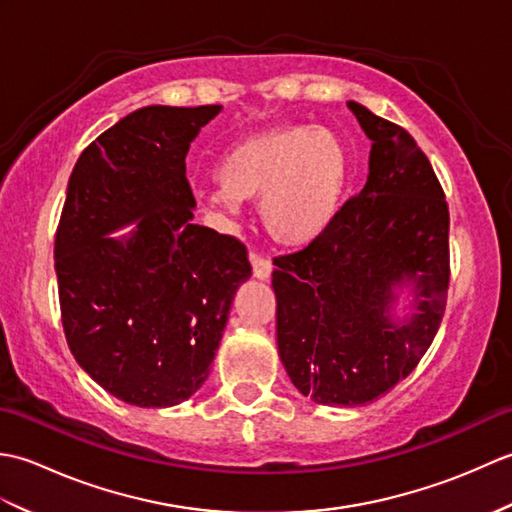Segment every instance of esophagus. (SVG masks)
<instances>
[{"mask_svg": "<svg viewBox=\"0 0 512 512\" xmlns=\"http://www.w3.org/2000/svg\"><path fill=\"white\" fill-rule=\"evenodd\" d=\"M250 266H253V277L259 281H268L270 275H273V264L268 259L259 257V255H250Z\"/></svg>", "mask_w": 512, "mask_h": 512, "instance_id": "obj_1", "label": "esophagus"}]
</instances>
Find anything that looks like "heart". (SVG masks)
Here are the masks:
<instances>
[{
	"label": "heart",
	"mask_w": 512,
	"mask_h": 512,
	"mask_svg": "<svg viewBox=\"0 0 512 512\" xmlns=\"http://www.w3.org/2000/svg\"><path fill=\"white\" fill-rule=\"evenodd\" d=\"M352 173L350 147L323 125H279L226 151L217 165L220 184L204 202L233 228L239 202L259 200L264 231L286 248L310 246L339 217Z\"/></svg>",
	"instance_id": "1"
}]
</instances>
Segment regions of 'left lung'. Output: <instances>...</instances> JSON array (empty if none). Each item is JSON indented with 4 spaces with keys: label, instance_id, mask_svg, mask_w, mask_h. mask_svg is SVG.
Segmentation results:
<instances>
[{
    "label": "left lung",
    "instance_id": "1",
    "mask_svg": "<svg viewBox=\"0 0 512 512\" xmlns=\"http://www.w3.org/2000/svg\"><path fill=\"white\" fill-rule=\"evenodd\" d=\"M372 140L363 191L332 228L277 257V347L303 396L358 407L407 378L436 336L449 288V206L405 129L347 101Z\"/></svg>",
    "mask_w": 512,
    "mask_h": 512
}]
</instances>
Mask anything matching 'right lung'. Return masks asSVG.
<instances>
[{
	"mask_svg": "<svg viewBox=\"0 0 512 512\" xmlns=\"http://www.w3.org/2000/svg\"><path fill=\"white\" fill-rule=\"evenodd\" d=\"M220 112L140 107L72 169L54 239L65 339L85 374L127 405L173 407L204 385L250 279L244 244L193 224L184 158Z\"/></svg>",
	"mask_w": 512,
	"mask_h": 512,
	"instance_id": "obj_1",
	"label": "right lung"
}]
</instances>
